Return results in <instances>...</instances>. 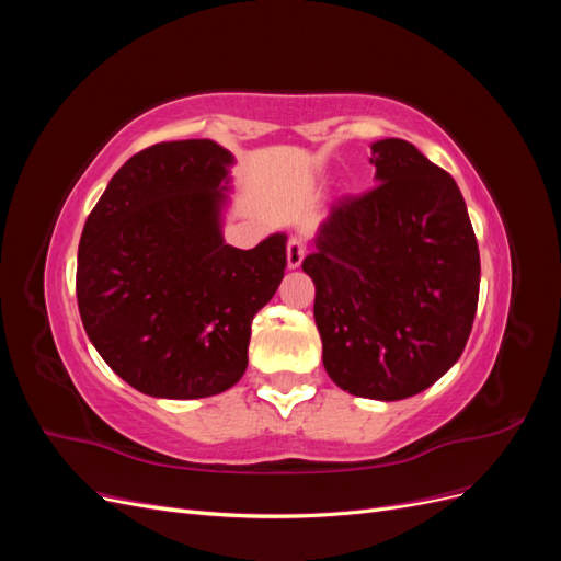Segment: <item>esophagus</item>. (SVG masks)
<instances>
[{"instance_id": "esophagus-1", "label": "esophagus", "mask_w": 561, "mask_h": 561, "mask_svg": "<svg viewBox=\"0 0 561 561\" xmlns=\"http://www.w3.org/2000/svg\"><path fill=\"white\" fill-rule=\"evenodd\" d=\"M304 254H307V245H304V241L297 239V236H293V239L287 241V266L297 268L304 260Z\"/></svg>"}]
</instances>
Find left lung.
Here are the masks:
<instances>
[{
  "label": "left lung",
  "instance_id": "1",
  "mask_svg": "<svg viewBox=\"0 0 561 561\" xmlns=\"http://www.w3.org/2000/svg\"><path fill=\"white\" fill-rule=\"evenodd\" d=\"M377 186L322 219L301 262L322 365L351 396L404 400L461 358L480 250L461 190L407 140L371 142Z\"/></svg>",
  "mask_w": 561,
  "mask_h": 561
}]
</instances>
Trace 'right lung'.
I'll return each instance as SVG.
<instances>
[{
    "label": "right lung",
    "mask_w": 561,
    "mask_h": 561,
    "mask_svg": "<svg viewBox=\"0 0 561 561\" xmlns=\"http://www.w3.org/2000/svg\"><path fill=\"white\" fill-rule=\"evenodd\" d=\"M233 154L159 142L110 180L81 231L77 301L91 344L151 398L196 400L239 383L250 325L276 295L287 236L225 243Z\"/></svg>",
    "instance_id": "1"
}]
</instances>
